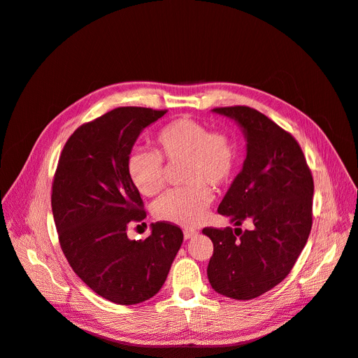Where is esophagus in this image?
Segmentation results:
<instances>
[{
	"instance_id": "obj_1",
	"label": "esophagus",
	"mask_w": 358,
	"mask_h": 358,
	"mask_svg": "<svg viewBox=\"0 0 358 358\" xmlns=\"http://www.w3.org/2000/svg\"><path fill=\"white\" fill-rule=\"evenodd\" d=\"M198 235L196 231H192V229H187V231H183V238L185 239H192Z\"/></svg>"
}]
</instances>
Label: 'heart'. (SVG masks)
Returning <instances> with one entry per match:
<instances>
[{
  "instance_id": "1",
  "label": "heart",
  "mask_w": 358,
  "mask_h": 358,
  "mask_svg": "<svg viewBox=\"0 0 358 358\" xmlns=\"http://www.w3.org/2000/svg\"><path fill=\"white\" fill-rule=\"evenodd\" d=\"M154 151L135 150L127 159V175L134 187L145 196L164 188V166L183 162L182 182L188 187L171 189L154 204V216L162 222L195 226L211 203L213 188H223L235 173L236 148L227 134L210 132L191 117L164 124L154 136Z\"/></svg>"
}]
</instances>
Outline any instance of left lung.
Listing matches in <instances>:
<instances>
[{"mask_svg":"<svg viewBox=\"0 0 358 358\" xmlns=\"http://www.w3.org/2000/svg\"><path fill=\"white\" fill-rule=\"evenodd\" d=\"M214 111L236 120L247 136V159L217 208L236 226L204 227L213 242L207 276L213 289L252 299L289 275L313 224L314 182L296 139L247 106Z\"/></svg>","mask_w":358,"mask_h":358,"instance_id":"8db88e82","label":"left lung"}]
</instances>
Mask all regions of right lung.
<instances>
[{"mask_svg": "<svg viewBox=\"0 0 358 358\" xmlns=\"http://www.w3.org/2000/svg\"><path fill=\"white\" fill-rule=\"evenodd\" d=\"M167 110L119 107L70 135L57 164L51 207L64 257L88 287L111 303L132 306L160 291L182 245L178 224L157 222L144 241L127 227L147 217L127 175L141 131Z\"/></svg>", "mask_w": 358, "mask_h": 358, "instance_id": "obj_1", "label": "right lung"}]
</instances>
